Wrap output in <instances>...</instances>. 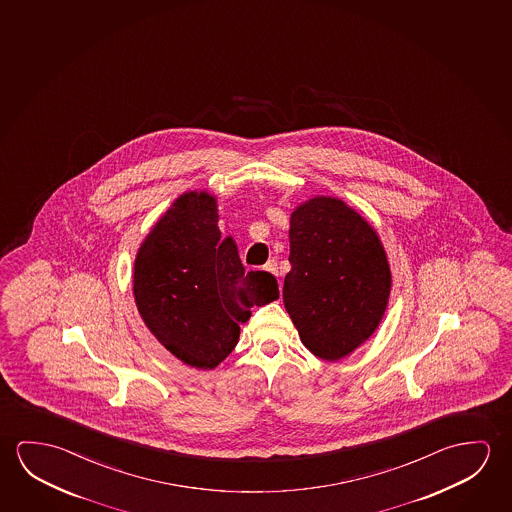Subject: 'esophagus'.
I'll return each instance as SVG.
<instances>
[{
    "label": "esophagus",
    "mask_w": 512,
    "mask_h": 512,
    "mask_svg": "<svg viewBox=\"0 0 512 512\" xmlns=\"http://www.w3.org/2000/svg\"><path fill=\"white\" fill-rule=\"evenodd\" d=\"M265 270L267 272H270V274H274V276H279V270H277V263L276 261H268L267 265H265Z\"/></svg>",
    "instance_id": "obj_1"
}]
</instances>
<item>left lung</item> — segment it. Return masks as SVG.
<instances>
[{
    "mask_svg": "<svg viewBox=\"0 0 512 512\" xmlns=\"http://www.w3.org/2000/svg\"><path fill=\"white\" fill-rule=\"evenodd\" d=\"M284 308L304 347L338 361L381 324L391 270L381 238L352 206L331 195L299 204L290 217Z\"/></svg>",
    "mask_w": 512,
    "mask_h": 512,
    "instance_id": "left-lung-1",
    "label": "left lung"
}]
</instances>
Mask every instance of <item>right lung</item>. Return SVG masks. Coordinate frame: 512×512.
I'll list each match as a JSON object with an SVG mask.
<instances>
[{
    "label": "right lung",
    "instance_id": "add662e5",
    "mask_svg": "<svg viewBox=\"0 0 512 512\" xmlns=\"http://www.w3.org/2000/svg\"><path fill=\"white\" fill-rule=\"evenodd\" d=\"M217 197L179 195L138 247L133 297L138 313L172 356L213 370L235 349L252 306L279 299L276 277L245 272L231 236L222 238Z\"/></svg>",
    "mask_w": 512,
    "mask_h": 512
}]
</instances>
